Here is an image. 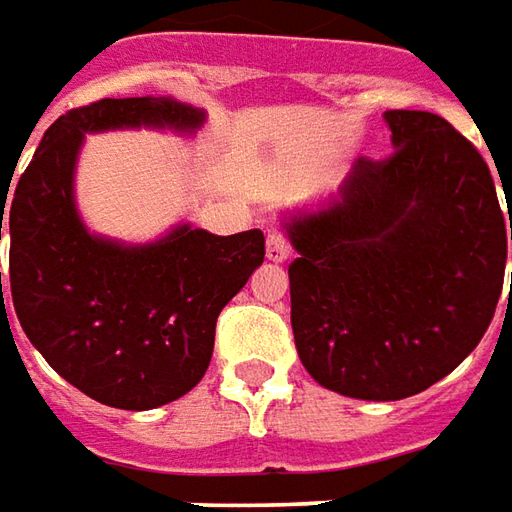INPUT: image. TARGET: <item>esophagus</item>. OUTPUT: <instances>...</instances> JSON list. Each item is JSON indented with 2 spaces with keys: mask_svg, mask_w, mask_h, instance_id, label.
<instances>
[{
  "mask_svg": "<svg viewBox=\"0 0 512 512\" xmlns=\"http://www.w3.org/2000/svg\"><path fill=\"white\" fill-rule=\"evenodd\" d=\"M289 255H291L289 238H286L283 232L272 229V232H269V238H266V257H269L272 263H283V260H289Z\"/></svg>",
  "mask_w": 512,
  "mask_h": 512,
  "instance_id": "esophagus-1",
  "label": "esophagus"
}]
</instances>
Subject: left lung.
<instances>
[{"label":"left lung","instance_id":"1","mask_svg":"<svg viewBox=\"0 0 512 512\" xmlns=\"http://www.w3.org/2000/svg\"><path fill=\"white\" fill-rule=\"evenodd\" d=\"M385 121L394 152L360 158L337 201L286 223L297 354L323 388L374 402L414 397L465 360L507 263L479 150L442 115L388 110Z\"/></svg>","mask_w":512,"mask_h":512}]
</instances>
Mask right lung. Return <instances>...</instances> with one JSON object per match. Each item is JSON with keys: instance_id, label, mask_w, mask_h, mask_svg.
<instances>
[{"instance_id": "right-lung-1", "label": "right lung", "mask_w": 512, "mask_h": 512, "mask_svg": "<svg viewBox=\"0 0 512 512\" xmlns=\"http://www.w3.org/2000/svg\"><path fill=\"white\" fill-rule=\"evenodd\" d=\"M141 124L192 133L203 113L152 96L76 107L50 124L8 209V291L27 340L81 394L124 411L167 405L201 382L218 314L266 255L260 229L221 238L184 223L147 246L84 229L73 201L84 133ZM5 203L8 189L0 240Z\"/></svg>"}]
</instances>
